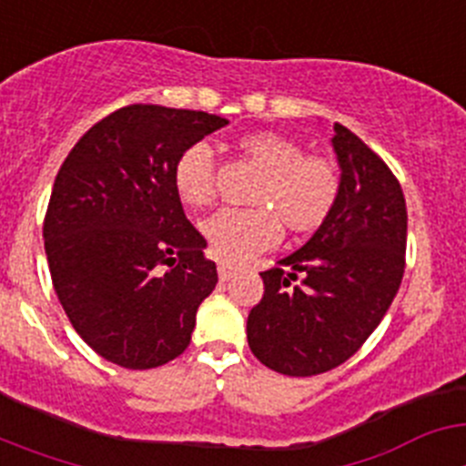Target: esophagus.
Masks as SVG:
<instances>
[{
    "label": "esophagus",
    "mask_w": 466,
    "mask_h": 466,
    "mask_svg": "<svg viewBox=\"0 0 466 466\" xmlns=\"http://www.w3.org/2000/svg\"><path fill=\"white\" fill-rule=\"evenodd\" d=\"M236 273H238V266H233V263H226V261L219 263V279H221V282H228V279L233 278Z\"/></svg>",
    "instance_id": "34e87169"
}]
</instances>
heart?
I'll return each mask as SVG.
<instances>
[{
	"label": "heart",
	"mask_w": 466,
	"mask_h": 466,
	"mask_svg": "<svg viewBox=\"0 0 466 466\" xmlns=\"http://www.w3.org/2000/svg\"><path fill=\"white\" fill-rule=\"evenodd\" d=\"M238 149L261 177L249 191V209H224L203 224L209 249L238 263L273 247L287 228L294 236L315 233L331 217L340 196L339 166L329 156L306 154L289 135L261 130L238 139ZM177 198L191 209L217 200V158L209 144L196 142L172 167Z\"/></svg>",
	"instance_id": "heart-1"
}]
</instances>
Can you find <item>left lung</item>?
<instances>
[{
  "instance_id": "1",
  "label": "left lung",
  "mask_w": 466,
  "mask_h": 466,
  "mask_svg": "<svg viewBox=\"0 0 466 466\" xmlns=\"http://www.w3.org/2000/svg\"><path fill=\"white\" fill-rule=\"evenodd\" d=\"M340 196L315 236L263 278L247 317L254 357L284 376L331 371L366 343L406 268V200L385 160L336 123Z\"/></svg>"
}]
</instances>
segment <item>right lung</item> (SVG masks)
<instances>
[{
    "mask_svg": "<svg viewBox=\"0 0 466 466\" xmlns=\"http://www.w3.org/2000/svg\"><path fill=\"white\" fill-rule=\"evenodd\" d=\"M208 111L127 105L74 144L53 184L44 247L81 339L123 369H156L191 343L217 266L184 214L172 167L226 126Z\"/></svg>",
    "mask_w": 466,
    "mask_h": 466,
    "instance_id": "right-lung-1",
    "label": "right lung"
}]
</instances>
